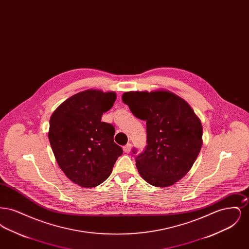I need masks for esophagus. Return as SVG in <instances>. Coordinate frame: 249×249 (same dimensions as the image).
<instances>
[{
	"instance_id": "obj_1",
	"label": "esophagus",
	"mask_w": 249,
	"mask_h": 249,
	"mask_svg": "<svg viewBox=\"0 0 249 249\" xmlns=\"http://www.w3.org/2000/svg\"><path fill=\"white\" fill-rule=\"evenodd\" d=\"M130 149H131V144H130V142L123 146V150H124L125 153H130Z\"/></svg>"
}]
</instances>
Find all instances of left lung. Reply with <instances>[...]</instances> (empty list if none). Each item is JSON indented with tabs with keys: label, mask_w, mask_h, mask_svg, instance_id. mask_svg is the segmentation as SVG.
<instances>
[{
	"label": "left lung",
	"mask_w": 249,
	"mask_h": 249,
	"mask_svg": "<svg viewBox=\"0 0 249 249\" xmlns=\"http://www.w3.org/2000/svg\"><path fill=\"white\" fill-rule=\"evenodd\" d=\"M122 101L136 118L146 121L147 145L135 158L140 176L154 187L176 184L200 153L201 120L184 99L169 90L128 91Z\"/></svg>",
	"instance_id": "left-lung-1"
}]
</instances>
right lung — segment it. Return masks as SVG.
Wrapping results in <instances>:
<instances>
[{"mask_svg": "<svg viewBox=\"0 0 249 249\" xmlns=\"http://www.w3.org/2000/svg\"><path fill=\"white\" fill-rule=\"evenodd\" d=\"M116 99L114 91L87 89L64 101L49 120L48 139L59 168L83 188L106 181L123 153L113 125L101 121Z\"/></svg>", "mask_w": 249, "mask_h": 249, "instance_id": "obj_1", "label": "right lung"}]
</instances>
